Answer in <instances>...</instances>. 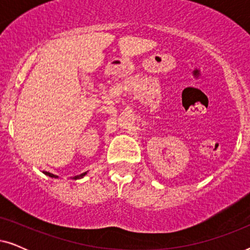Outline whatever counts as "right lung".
<instances>
[{
	"label": "right lung",
	"instance_id": "right-lung-1",
	"mask_svg": "<svg viewBox=\"0 0 250 250\" xmlns=\"http://www.w3.org/2000/svg\"><path fill=\"white\" fill-rule=\"evenodd\" d=\"M44 174H45V175H47V176L52 177V179H58V176H57V175H54V174H52V173H49V172H44ZM86 174H87V172H85V173H82V174H80V175H77V176H74V177H73V180L83 179V176L86 175Z\"/></svg>",
	"mask_w": 250,
	"mask_h": 250
}]
</instances>
